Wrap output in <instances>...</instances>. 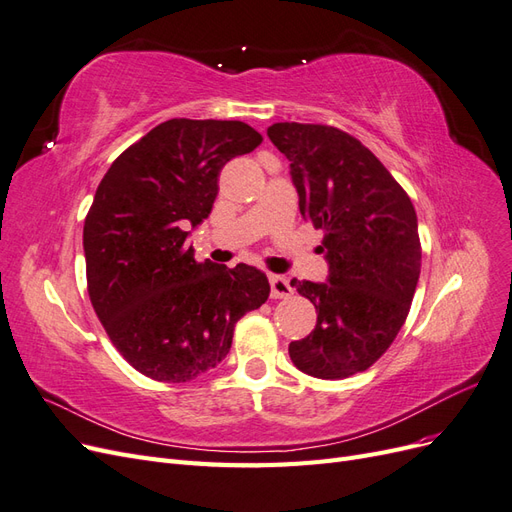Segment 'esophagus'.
<instances>
[{"mask_svg":"<svg viewBox=\"0 0 512 512\" xmlns=\"http://www.w3.org/2000/svg\"><path fill=\"white\" fill-rule=\"evenodd\" d=\"M269 284H271V297L273 299H288L294 292L290 286V280L284 275H269Z\"/></svg>","mask_w":512,"mask_h":512,"instance_id":"34e87169","label":"esophagus"}]
</instances>
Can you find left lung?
<instances>
[{
	"instance_id": "obj_1",
	"label": "left lung",
	"mask_w": 512,
	"mask_h": 512,
	"mask_svg": "<svg viewBox=\"0 0 512 512\" xmlns=\"http://www.w3.org/2000/svg\"><path fill=\"white\" fill-rule=\"evenodd\" d=\"M267 134L290 160L301 215L324 230L329 265L327 282H290L318 312L316 329L290 342V359L314 378H348L374 365L406 322L421 275L416 211L354 136L294 121Z\"/></svg>"
}]
</instances>
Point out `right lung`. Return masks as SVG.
I'll return each mask as SVG.
<instances>
[{"instance_id": "right-lung-1", "label": "right lung", "mask_w": 512, "mask_h": 512, "mask_svg": "<svg viewBox=\"0 0 512 512\" xmlns=\"http://www.w3.org/2000/svg\"><path fill=\"white\" fill-rule=\"evenodd\" d=\"M260 143L243 121L168 119L98 185L83 228L89 299L113 346L147 378L188 382L213 369L237 320L269 299L260 269L196 262L188 243L209 218L224 164Z\"/></svg>"}]
</instances>
